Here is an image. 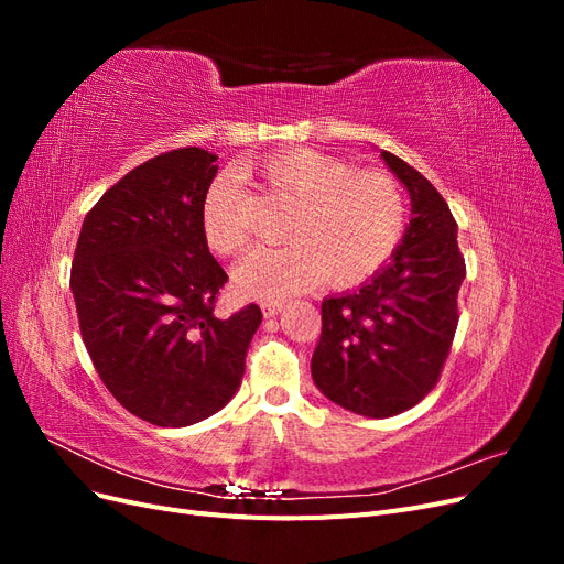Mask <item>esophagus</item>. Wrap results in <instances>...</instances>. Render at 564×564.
Wrapping results in <instances>:
<instances>
[{
    "label": "esophagus",
    "instance_id": "obj_1",
    "mask_svg": "<svg viewBox=\"0 0 564 564\" xmlns=\"http://www.w3.org/2000/svg\"><path fill=\"white\" fill-rule=\"evenodd\" d=\"M282 308H284V301H272V299L261 301V311L265 317H275Z\"/></svg>",
    "mask_w": 564,
    "mask_h": 564
}]
</instances>
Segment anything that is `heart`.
<instances>
[{
	"mask_svg": "<svg viewBox=\"0 0 564 564\" xmlns=\"http://www.w3.org/2000/svg\"><path fill=\"white\" fill-rule=\"evenodd\" d=\"M263 176L299 204L289 247L261 249L237 268L247 294L282 299L322 280L346 289L369 280L395 253L406 228V202L386 172L357 169L311 148L268 158ZM202 230L214 251L242 253L251 240L245 193L232 176L216 178L202 204Z\"/></svg>",
	"mask_w": 564,
	"mask_h": 564,
	"instance_id": "1",
	"label": "heart"
}]
</instances>
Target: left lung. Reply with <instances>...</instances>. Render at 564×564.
<instances>
[{
	"label": "left lung",
	"instance_id": "obj_1",
	"mask_svg": "<svg viewBox=\"0 0 564 564\" xmlns=\"http://www.w3.org/2000/svg\"><path fill=\"white\" fill-rule=\"evenodd\" d=\"M381 158L412 197V220L388 265L357 292L322 301L315 386L348 412L388 419L435 388L458 324L466 261L435 185L392 152Z\"/></svg>",
	"mask_w": 564,
	"mask_h": 564
}]
</instances>
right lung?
I'll return each mask as SVG.
<instances>
[{
  "instance_id": "add662e5",
  "label": "right lung",
  "mask_w": 564,
  "mask_h": 564,
  "mask_svg": "<svg viewBox=\"0 0 564 564\" xmlns=\"http://www.w3.org/2000/svg\"><path fill=\"white\" fill-rule=\"evenodd\" d=\"M216 155L178 148L143 162L82 224L70 289L100 381L127 412L183 429L240 388L263 313L216 315L226 270L209 253L202 204Z\"/></svg>"
}]
</instances>
